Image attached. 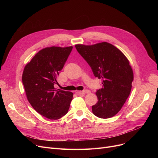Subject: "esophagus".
<instances>
[{"instance_id": "1", "label": "esophagus", "mask_w": 158, "mask_h": 158, "mask_svg": "<svg viewBox=\"0 0 158 158\" xmlns=\"http://www.w3.org/2000/svg\"><path fill=\"white\" fill-rule=\"evenodd\" d=\"M90 93V91L88 89H85L83 91H77L76 92V94L78 95H84L86 94H89Z\"/></svg>"}]
</instances>
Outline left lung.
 <instances>
[{
  "label": "left lung",
  "mask_w": 158,
  "mask_h": 158,
  "mask_svg": "<svg viewBox=\"0 0 158 158\" xmlns=\"http://www.w3.org/2000/svg\"><path fill=\"white\" fill-rule=\"evenodd\" d=\"M76 48L90 66L94 76L102 81V88L96 92L98 102L92 106L93 113L101 118L113 117L131 93L133 72L128 60L119 49L107 42L78 44Z\"/></svg>",
  "instance_id": "obj_1"
}]
</instances>
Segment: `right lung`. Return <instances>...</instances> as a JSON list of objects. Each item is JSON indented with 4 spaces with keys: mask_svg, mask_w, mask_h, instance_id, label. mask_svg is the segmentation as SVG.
<instances>
[{
    "mask_svg": "<svg viewBox=\"0 0 158 158\" xmlns=\"http://www.w3.org/2000/svg\"><path fill=\"white\" fill-rule=\"evenodd\" d=\"M73 47H51L40 51L25 66L22 82L28 101L39 114L57 120L68 113L73 93L56 89L57 77Z\"/></svg>",
    "mask_w": 158,
    "mask_h": 158,
    "instance_id": "right-lung-1",
    "label": "right lung"
}]
</instances>
